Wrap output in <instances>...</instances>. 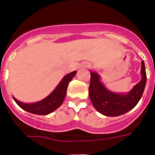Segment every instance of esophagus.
<instances>
[{
	"label": "esophagus",
	"mask_w": 155,
	"mask_h": 155,
	"mask_svg": "<svg viewBox=\"0 0 155 155\" xmlns=\"http://www.w3.org/2000/svg\"><path fill=\"white\" fill-rule=\"evenodd\" d=\"M88 66H89V64H88V63L84 62V63H83V64H81V68H87Z\"/></svg>",
	"instance_id": "1"
}]
</instances>
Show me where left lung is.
Listing matches in <instances>:
<instances>
[{
    "instance_id": "obj_1",
    "label": "left lung",
    "mask_w": 155,
    "mask_h": 155,
    "mask_svg": "<svg viewBox=\"0 0 155 155\" xmlns=\"http://www.w3.org/2000/svg\"><path fill=\"white\" fill-rule=\"evenodd\" d=\"M89 97L94 109L106 116H118L134 109L141 98L144 91L147 75L143 61H141V80L127 93H116L109 91L101 81L96 71H90Z\"/></svg>"
}]
</instances>
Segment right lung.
Segmentation results:
<instances>
[{
	"mask_svg": "<svg viewBox=\"0 0 155 155\" xmlns=\"http://www.w3.org/2000/svg\"><path fill=\"white\" fill-rule=\"evenodd\" d=\"M76 74L77 71H74L65 75L62 78V80L60 81V83L57 84L55 89L53 90L48 96L39 102L25 103V102H20L19 100L16 99L15 97L12 96L13 99L18 104L19 107H21V109L27 111L28 113L35 115H42V116L50 114V113H53V111L58 109L63 103L64 98H65L66 94H67L68 84Z\"/></svg>",
	"mask_w": 155,
	"mask_h": 155,
	"instance_id": "obj_1",
	"label": "right lung"
}]
</instances>
